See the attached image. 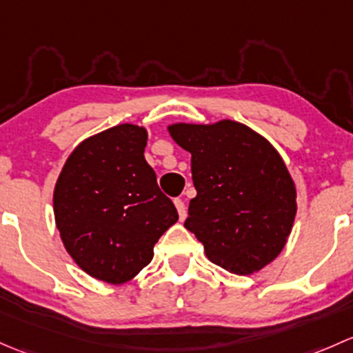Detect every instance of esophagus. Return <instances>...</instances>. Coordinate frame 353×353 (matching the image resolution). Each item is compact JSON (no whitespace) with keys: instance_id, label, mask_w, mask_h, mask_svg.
<instances>
[{"instance_id":"34e87169","label":"esophagus","mask_w":353,"mask_h":353,"mask_svg":"<svg viewBox=\"0 0 353 353\" xmlns=\"http://www.w3.org/2000/svg\"><path fill=\"white\" fill-rule=\"evenodd\" d=\"M175 207L178 210V216H180V221H183L187 217V207H185V202L181 199H175Z\"/></svg>"}]
</instances>
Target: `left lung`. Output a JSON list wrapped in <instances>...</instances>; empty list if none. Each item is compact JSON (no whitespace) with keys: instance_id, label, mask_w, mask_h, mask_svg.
<instances>
[{"instance_id":"obj_1","label":"left lung","mask_w":353,"mask_h":353,"mask_svg":"<svg viewBox=\"0 0 353 353\" xmlns=\"http://www.w3.org/2000/svg\"><path fill=\"white\" fill-rule=\"evenodd\" d=\"M170 136L192 154L197 190L185 228L212 263L250 275L274 261L296 217V185L284 159L245 123H173Z\"/></svg>"}]
</instances>
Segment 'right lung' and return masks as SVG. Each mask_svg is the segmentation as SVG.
I'll return each instance as SVG.
<instances>
[{"label": "right lung", "mask_w": 353, "mask_h": 353, "mask_svg": "<svg viewBox=\"0 0 353 353\" xmlns=\"http://www.w3.org/2000/svg\"><path fill=\"white\" fill-rule=\"evenodd\" d=\"M148 130L121 123L88 137L64 163L54 188V217L64 248L81 270L123 284L152 260L178 221L144 158Z\"/></svg>", "instance_id": "obj_1"}]
</instances>
